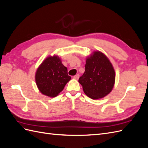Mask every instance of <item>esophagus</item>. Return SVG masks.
<instances>
[{"instance_id":"1","label":"esophagus","mask_w":148,"mask_h":148,"mask_svg":"<svg viewBox=\"0 0 148 148\" xmlns=\"http://www.w3.org/2000/svg\"><path fill=\"white\" fill-rule=\"evenodd\" d=\"M73 78H74V79H78L79 78V75H78V74H77V75H75L74 77H73Z\"/></svg>"}]
</instances>
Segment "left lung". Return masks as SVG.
<instances>
[{
    "label": "left lung",
    "instance_id": "8db88e82",
    "mask_svg": "<svg viewBox=\"0 0 148 148\" xmlns=\"http://www.w3.org/2000/svg\"><path fill=\"white\" fill-rule=\"evenodd\" d=\"M115 80L112 64L104 53L97 51L86 58L85 71L78 82L86 96L92 99H98L111 92Z\"/></svg>",
    "mask_w": 148,
    "mask_h": 148
}]
</instances>
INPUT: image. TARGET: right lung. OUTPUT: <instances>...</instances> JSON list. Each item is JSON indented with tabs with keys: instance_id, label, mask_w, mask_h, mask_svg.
Listing matches in <instances>:
<instances>
[{
	"instance_id": "add662e5",
	"label": "right lung",
	"mask_w": 148,
	"mask_h": 148,
	"mask_svg": "<svg viewBox=\"0 0 148 148\" xmlns=\"http://www.w3.org/2000/svg\"><path fill=\"white\" fill-rule=\"evenodd\" d=\"M71 79L66 67L57 56H49L39 66L35 74V81L42 95L54 97L63 90Z\"/></svg>"
}]
</instances>
